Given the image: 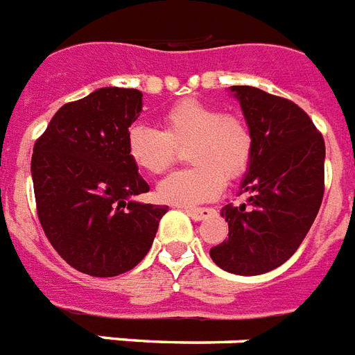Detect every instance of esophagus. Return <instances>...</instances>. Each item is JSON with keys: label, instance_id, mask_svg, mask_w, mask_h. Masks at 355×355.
<instances>
[{"label": "esophagus", "instance_id": "esophagus-1", "mask_svg": "<svg viewBox=\"0 0 355 355\" xmlns=\"http://www.w3.org/2000/svg\"><path fill=\"white\" fill-rule=\"evenodd\" d=\"M214 212V209H209V207H198V209H187V214L192 218V220H205Z\"/></svg>", "mask_w": 355, "mask_h": 355}]
</instances>
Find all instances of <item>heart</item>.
I'll return each instance as SVG.
<instances>
[{
    "label": "heart",
    "instance_id": "obj_1",
    "mask_svg": "<svg viewBox=\"0 0 355 355\" xmlns=\"http://www.w3.org/2000/svg\"><path fill=\"white\" fill-rule=\"evenodd\" d=\"M194 166L164 178L157 198L172 205L191 207L214 200L248 170L253 157V133L236 113L196 98H183L163 115V128L133 124L126 132V154L146 174H163L175 163L180 150Z\"/></svg>",
    "mask_w": 355,
    "mask_h": 355
}]
</instances>
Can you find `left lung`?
Returning a JSON list of instances; mask_svg holds the SVG:
<instances>
[{"mask_svg":"<svg viewBox=\"0 0 355 355\" xmlns=\"http://www.w3.org/2000/svg\"><path fill=\"white\" fill-rule=\"evenodd\" d=\"M251 133L253 157L242 183L249 198L225 205L229 238L211 249L234 275H262L299 249L324 196V139L308 113L253 86H232Z\"/></svg>","mask_w":355,"mask_h":355,"instance_id":"8db88e82","label":"left lung"}]
</instances>
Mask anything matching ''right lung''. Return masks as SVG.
<instances>
[{
  "mask_svg": "<svg viewBox=\"0 0 355 355\" xmlns=\"http://www.w3.org/2000/svg\"><path fill=\"white\" fill-rule=\"evenodd\" d=\"M143 93L101 87L55 113L31 161L36 211L56 253L80 273L117 277L152 248L166 205L133 201L150 191L126 154Z\"/></svg>",
  "mask_w": 355,
  "mask_h": 355,
  "instance_id": "right-lung-1",
  "label": "right lung"
}]
</instances>
